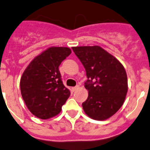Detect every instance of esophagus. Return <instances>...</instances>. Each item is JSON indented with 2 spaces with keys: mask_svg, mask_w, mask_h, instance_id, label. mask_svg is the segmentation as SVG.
<instances>
[{
  "mask_svg": "<svg viewBox=\"0 0 150 150\" xmlns=\"http://www.w3.org/2000/svg\"><path fill=\"white\" fill-rule=\"evenodd\" d=\"M79 85L75 86V87H73V88H71V91H72V92H75V91H76L77 90L79 89Z\"/></svg>",
  "mask_w": 150,
  "mask_h": 150,
  "instance_id": "obj_1",
  "label": "esophagus"
}]
</instances>
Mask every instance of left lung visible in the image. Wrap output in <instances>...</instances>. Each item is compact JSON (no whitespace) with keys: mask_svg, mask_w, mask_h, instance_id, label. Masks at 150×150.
Returning a JSON list of instances; mask_svg holds the SVG:
<instances>
[{"mask_svg":"<svg viewBox=\"0 0 150 150\" xmlns=\"http://www.w3.org/2000/svg\"><path fill=\"white\" fill-rule=\"evenodd\" d=\"M86 70L84 87L88 97L82 103L84 112L94 120L103 121L122 107L127 92V78L118 59L100 46L72 47Z\"/></svg>","mask_w":150,"mask_h":150,"instance_id":"obj_1","label":"left lung"}]
</instances>
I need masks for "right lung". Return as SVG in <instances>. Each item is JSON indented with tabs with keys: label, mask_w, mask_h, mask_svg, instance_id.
<instances>
[{
	"label": "right lung",
	"mask_w": 150,
	"mask_h": 150,
	"mask_svg": "<svg viewBox=\"0 0 150 150\" xmlns=\"http://www.w3.org/2000/svg\"><path fill=\"white\" fill-rule=\"evenodd\" d=\"M71 53L69 47L47 48L30 62L21 77L22 97L38 118L47 119L58 115L69 97L70 91L62 84L59 66Z\"/></svg>",
	"instance_id": "right-lung-1"
}]
</instances>
